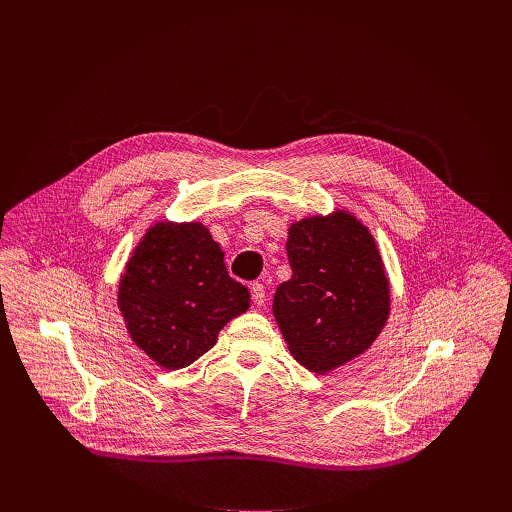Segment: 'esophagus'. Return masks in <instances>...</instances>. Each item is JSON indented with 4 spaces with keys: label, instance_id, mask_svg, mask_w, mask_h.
Wrapping results in <instances>:
<instances>
[{
    "label": "esophagus",
    "instance_id": "1",
    "mask_svg": "<svg viewBox=\"0 0 512 512\" xmlns=\"http://www.w3.org/2000/svg\"><path fill=\"white\" fill-rule=\"evenodd\" d=\"M251 296H253V302H255L257 306H263V304H265V296H267L265 285H263V283H253V285H251Z\"/></svg>",
    "mask_w": 512,
    "mask_h": 512
}]
</instances>
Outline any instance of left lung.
<instances>
[{"mask_svg":"<svg viewBox=\"0 0 512 512\" xmlns=\"http://www.w3.org/2000/svg\"><path fill=\"white\" fill-rule=\"evenodd\" d=\"M291 277L273 316L302 367L326 375L367 352L391 316V283L367 225L350 210L312 214L289 225Z\"/></svg>","mask_w":512,"mask_h":512,"instance_id":"8db88e82","label":"left lung"}]
</instances>
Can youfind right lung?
<instances>
[{"mask_svg": "<svg viewBox=\"0 0 512 512\" xmlns=\"http://www.w3.org/2000/svg\"><path fill=\"white\" fill-rule=\"evenodd\" d=\"M249 306V289L229 275L221 245L198 221L152 225L117 287L129 338L168 371L208 352L218 332Z\"/></svg>", "mask_w": 512, "mask_h": 512, "instance_id": "obj_1", "label": "right lung"}]
</instances>
